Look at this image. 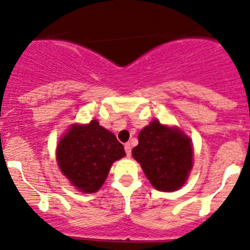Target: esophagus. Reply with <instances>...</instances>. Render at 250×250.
Segmentation results:
<instances>
[{"label": "esophagus", "instance_id": "esophagus-1", "mask_svg": "<svg viewBox=\"0 0 250 250\" xmlns=\"http://www.w3.org/2000/svg\"><path fill=\"white\" fill-rule=\"evenodd\" d=\"M125 154H127L128 157H129L130 153H132V146H130L129 143L125 144Z\"/></svg>", "mask_w": 250, "mask_h": 250}]
</instances>
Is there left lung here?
Returning a JSON list of instances; mask_svg holds the SVG:
<instances>
[{
	"mask_svg": "<svg viewBox=\"0 0 250 250\" xmlns=\"http://www.w3.org/2000/svg\"><path fill=\"white\" fill-rule=\"evenodd\" d=\"M138 142L132 155L154 188L170 192L186 183L192 169V144L179 128L154 120L139 132Z\"/></svg>",
	"mask_w": 250,
	"mask_h": 250,
	"instance_id": "obj_1",
	"label": "left lung"
}]
</instances>
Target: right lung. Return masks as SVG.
I'll use <instances>...</instances> for the list:
<instances>
[{
    "mask_svg": "<svg viewBox=\"0 0 250 250\" xmlns=\"http://www.w3.org/2000/svg\"><path fill=\"white\" fill-rule=\"evenodd\" d=\"M125 155L116 136L96 120L88 125H72L57 148L62 172L72 186L86 193L100 190L112 164Z\"/></svg>",
    "mask_w": 250,
    "mask_h": 250,
    "instance_id": "add662e5",
    "label": "right lung"
}]
</instances>
